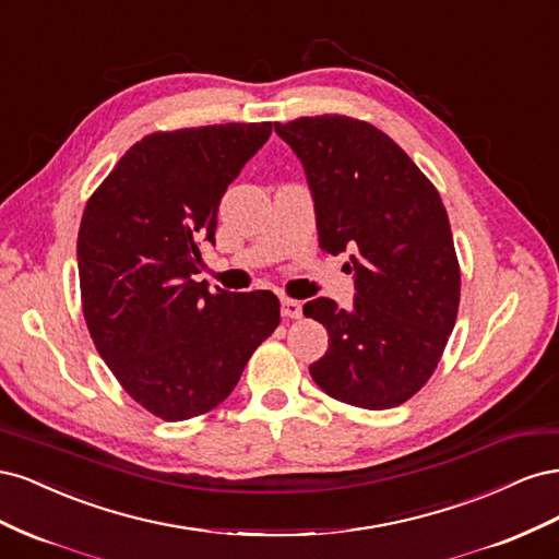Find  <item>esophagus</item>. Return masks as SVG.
<instances>
[{
    "label": "esophagus",
    "instance_id": "esophagus-1",
    "mask_svg": "<svg viewBox=\"0 0 559 559\" xmlns=\"http://www.w3.org/2000/svg\"><path fill=\"white\" fill-rule=\"evenodd\" d=\"M302 306L294 298H282V317L286 319H300Z\"/></svg>",
    "mask_w": 559,
    "mask_h": 559
}]
</instances>
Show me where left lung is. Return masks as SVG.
Returning a JSON list of instances; mask_svg holds the SVG:
<instances>
[{
    "label": "left lung",
    "instance_id": "left-lung-1",
    "mask_svg": "<svg viewBox=\"0 0 559 559\" xmlns=\"http://www.w3.org/2000/svg\"><path fill=\"white\" fill-rule=\"evenodd\" d=\"M275 132L306 167L319 247L352 251L357 286L352 312L331 298L302 306L329 331L310 376L335 401L394 408L433 376L460 310L462 270L443 200L389 134L359 118L302 116Z\"/></svg>",
    "mask_w": 559,
    "mask_h": 559
}]
</instances>
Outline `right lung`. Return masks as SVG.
Wrapping results in <instances>:
<instances>
[{
  "instance_id": "obj_1",
  "label": "right lung",
  "mask_w": 559,
  "mask_h": 559,
  "mask_svg": "<svg viewBox=\"0 0 559 559\" xmlns=\"http://www.w3.org/2000/svg\"><path fill=\"white\" fill-rule=\"evenodd\" d=\"M270 132L273 123L151 132L83 210L76 261L95 349L130 399L165 421L224 403L280 324L275 294H210L193 280L218 202Z\"/></svg>"
}]
</instances>
